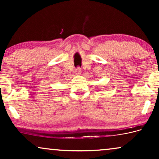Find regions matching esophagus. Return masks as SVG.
<instances>
[{
  "mask_svg": "<svg viewBox=\"0 0 159 159\" xmlns=\"http://www.w3.org/2000/svg\"><path fill=\"white\" fill-rule=\"evenodd\" d=\"M75 74L77 75H80L81 74V69L80 67H78V68L75 69Z\"/></svg>",
  "mask_w": 159,
  "mask_h": 159,
  "instance_id": "obj_1",
  "label": "esophagus"
}]
</instances>
